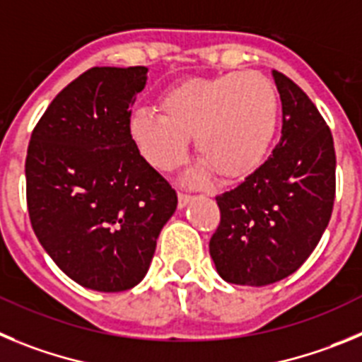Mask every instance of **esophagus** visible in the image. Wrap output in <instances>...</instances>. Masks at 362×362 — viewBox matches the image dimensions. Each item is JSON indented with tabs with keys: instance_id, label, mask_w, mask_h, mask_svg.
I'll return each mask as SVG.
<instances>
[{
	"instance_id": "obj_1",
	"label": "esophagus",
	"mask_w": 362,
	"mask_h": 362,
	"mask_svg": "<svg viewBox=\"0 0 362 362\" xmlns=\"http://www.w3.org/2000/svg\"><path fill=\"white\" fill-rule=\"evenodd\" d=\"M193 200V197H191V194H187V193H178V207H185V205L189 204V202Z\"/></svg>"
}]
</instances>
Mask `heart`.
<instances>
[{
  "label": "heart",
  "mask_w": 362,
  "mask_h": 362,
  "mask_svg": "<svg viewBox=\"0 0 362 362\" xmlns=\"http://www.w3.org/2000/svg\"><path fill=\"white\" fill-rule=\"evenodd\" d=\"M158 113H136L132 136L142 157L160 171H173L187 157L194 136L204 160L194 180L211 171L223 182L250 177L274 144L279 97L272 81L258 71H229L194 77L168 88Z\"/></svg>",
  "instance_id": "b5f03b06"
}]
</instances>
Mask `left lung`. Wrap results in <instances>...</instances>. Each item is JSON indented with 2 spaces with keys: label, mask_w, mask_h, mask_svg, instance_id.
Instances as JSON below:
<instances>
[{
  "label": "left lung",
  "mask_w": 362,
  "mask_h": 362,
  "mask_svg": "<svg viewBox=\"0 0 362 362\" xmlns=\"http://www.w3.org/2000/svg\"><path fill=\"white\" fill-rule=\"evenodd\" d=\"M281 97L279 144L238 187L218 194L220 223L209 252L234 285L276 283L307 262L330 221L335 200L334 139L301 88L272 70Z\"/></svg>",
  "instance_id": "left-lung-1"
}]
</instances>
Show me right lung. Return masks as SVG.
<instances>
[{"instance_id":"add662e5","label":"right lung","mask_w":362,"mask_h":362,"mask_svg":"<svg viewBox=\"0 0 362 362\" xmlns=\"http://www.w3.org/2000/svg\"><path fill=\"white\" fill-rule=\"evenodd\" d=\"M146 66H95L63 88L28 142L32 229L68 278L97 292L142 281L178 198L132 139Z\"/></svg>"}]
</instances>
